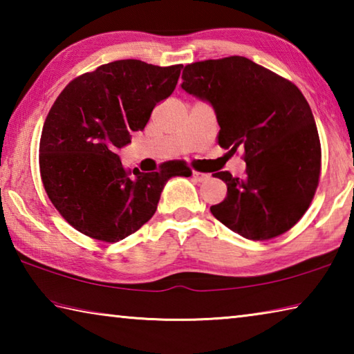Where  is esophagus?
<instances>
[{
    "label": "esophagus",
    "mask_w": 354,
    "mask_h": 354,
    "mask_svg": "<svg viewBox=\"0 0 354 354\" xmlns=\"http://www.w3.org/2000/svg\"><path fill=\"white\" fill-rule=\"evenodd\" d=\"M192 176H194L195 181H198V183L207 181V179H209V175H207V173H200V171H194V173H192Z\"/></svg>",
    "instance_id": "esophagus-1"
}]
</instances>
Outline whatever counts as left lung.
Listing matches in <instances>:
<instances>
[{
  "label": "left lung",
  "instance_id": "obj_1",
  "mask_svg": "<svg viewBox=\"0 0 354 354\" xmlns=\"http://www.w3.org/2000/svg\"><path fill=\"white\" fill-rule=\"evenodd\" d=\"M183 91L212 106L218 145L243 149V178L215 173L226 198L211 212L250 241L284 234L308 211L319 184L320 139L313 111L299 88L247 57L189 64Z\"/></svg>",
  "mask_w": 354,
  "mask_h": 354
}]
</instances>
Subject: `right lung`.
<instances>
[{
  "label": "right lung",
  "instance_id": "obj_1",
  "mask_svg": "<svg viewBox=\"0 0 354 354\" xmlns=\"http://www.w3.org/2000/svg\"><path fill=\"white\" fill-rule=\"evenodd\" d=\"M181 68L137 59L104 64L71 81L48 112L39 149L41 183L59 214L82 234L122 241L153 217L170 178L192 175L183 160L131 173L117 154L173 93Z\"/></svg>",
  "mask_w": 354,
  "mask_h": 354
}]
</instances>
